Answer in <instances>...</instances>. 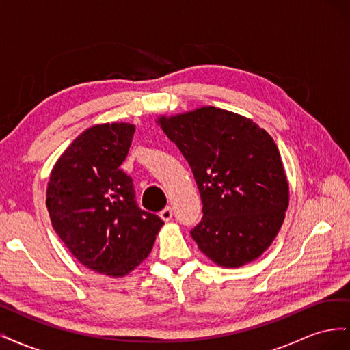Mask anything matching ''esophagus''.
<instances>
[{
	"mask_svg": "<svg viewBox=\"0 0 350 350\" xmlns=\"http://www.w3.org/2000/svg\"><path fill=\"white\" fill-rule=\"evenodd\" d=\"M161 217L162 220L165 221H169L172 219V208L171 207H165L162 211H161Z\"/></svg>",
	"mask_w": 350,
	"mask_h": 350,
	"instance_id": "esophagus-1",
	"label": "esophagus"
}]
</instances>
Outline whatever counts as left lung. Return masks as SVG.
<instances>
[{
	"label": "left lung",
	"instance_id": "left-lung-1",
	"mask_svg": "<svg viewBox=\"0 0 350 350\" xmlns=\"http://www.w3.org/2000/svg\"><path fill=\"white\" fill-rule=\"evenodd\" d=\"M191 166L203 217L191 230L220 267H241L266 251L284 220L289 184L271 135L245 116L203 107L157 120Z\"/></svg>",
	"mask_w": 350,
	"mask_h": 350
}]
</instances>
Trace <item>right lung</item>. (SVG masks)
<instances>
[{
  "label": "right lung",
  "mask_w": 350,
  "mask_h": 350,
  "mask_svg": "<svg viewBox=\"0 0 350 350\" xmlns=\"http://www.w3.org/2000/svg\"><path fill=\"white\" fill-rule=\"evenodd\" d=\"M135 126L93 125L52 167L46 207L55 232L84 267L122 278L149 256L162 219L137 206L133 179L120 167Z\"/></svg>",
  "instance_id": "add662e5"
}]
</instances>
